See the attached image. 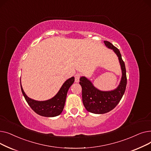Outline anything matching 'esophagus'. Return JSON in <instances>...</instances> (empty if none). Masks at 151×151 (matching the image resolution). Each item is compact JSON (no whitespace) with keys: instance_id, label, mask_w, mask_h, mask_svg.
I'll return each instance as SVG.
<instances>
[{"instance_id":"1","label":"esophagus","mask_w":151,"mask_h":151,"mask_svg":"<svg viewBox=\"0 0 151 151\" xmlns=\"http://www.w3.org/2000/svg\"><path fill=\"white\" fill-rule=\"evenodd\" d=\"M81 77V74L80 73H76L75 75V81L76 83H78L79 81H80V78Z\"/></svg>"}]
</instances>
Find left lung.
Listing matches in <instances>:
<instances>
[{"label":"left lung","mask_w":151,"mask_h":151,"mask_svg":"<svg viewBox=\"0 0 151 151\" xmlns=\"http://www.w3.org/2000/svg\"><path fill=\"white\" fill-rule=\"evenodd\" d=\"M104 43L108 48L113 50L117 55L122 70V78L117 88L111 91H100L88 78H80L83 105L88 111L94 114H104L113 109L121 100L127 86L126 69L119 50L108 41H104Z\"/></svg>","instance_id":"1"}]
</instances>
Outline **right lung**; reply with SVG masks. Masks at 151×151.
<instances>
[{"mask_svg":"<svg viewBox=\"0 0 151 151\" xmlns=\"http://www.w3.org/2000/svg\"><path fill=\"white\" fill-rule=\"evenodd\" d=\"M75 81V78L71 77L63 84L55 96L45 101H37L30 99L24 91L21 84V91L28 105L40 116L45 117H55L61 114L64 108L67 94L70 87Z\"/></svg>","mask_w":151,"mask_h":151,"instance_id":"obj_1","label":"right lung"}]
</instances>
